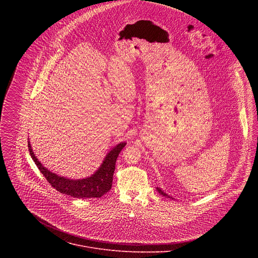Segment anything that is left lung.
I'll return each instance as SVG.
<instances>
[{"mask_svg": "<svg viewBox=\"0 0 258 258\" xmlns=\"http://www.w3.org/2000/svg\"><path fill=\"white\" fill-rule=\"evenodd\" d=\"M156 190H157V191H158V193H159V194H161L162 196H165V197H167V198H171V199H173L172 197H170V196H168L166 193H164V191H162L160 188H158V187H157V188H156Z\"/></svg>", "mask_w": 258, "mask_h": 258, "instance_id": "8db88e82", "label": "left lung"}]
</instances>
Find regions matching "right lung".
Instances as JSON below:
<instances>
[{
  "instance_id": "obj_1",
  "label": "right lung",
  "mask_w": 258,
  "mask_h": 258,
  "mask_svg": "<svg viewBox=\"0 0 258 258\" xmlns=\"http://www.w3.org/2000/svg\"><path fill=\"white\" fill-rule=\"evenodd\" d=\"M125 145V142L117 144L107 153L100 167L91 176L79 179L61 176L46 168L41 163V161L36 158L34 152L32 151L29 141L28 150L32 160L34 161L36 166H38L40 171L44 174V176L47 178V180L51 183L52 187H54L58 192L62 194L69 195L75 198L86 199L100 198L111 189L116 159Z\"/></svg>"
}]
</instances>
